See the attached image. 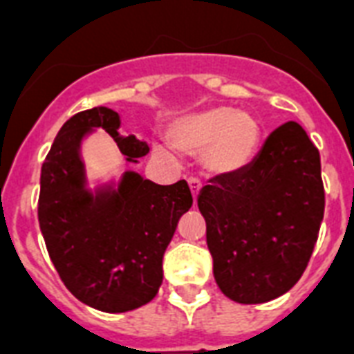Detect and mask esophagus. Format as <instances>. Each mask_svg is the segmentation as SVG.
Here are the masks:
<instances>
[{"label": "esophagus", "instance_id": "obj_1", "mask_svg": "<svg viewBox=\"0 0 354 354\" xmlns=\"http://www.w3.org/2000/svg\"><path fill=\"white\" fill-rule=\"evenodd\" d=\"M189 189H191V193H193V198L196 200L200 189H202V183H200V180H196V178H189Z\"/></svg>", "mask_w": 354, "mask_h": 354}]
</instances>
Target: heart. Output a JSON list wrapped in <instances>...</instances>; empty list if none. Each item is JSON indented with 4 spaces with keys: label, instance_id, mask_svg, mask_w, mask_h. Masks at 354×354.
<instances>
[{
    "label": "heart",
    "instance_id": "b5f03b06",
    "mask_svg": "<svg viewBox=\"0 0 354 354\" xmlns=\"http://www.w3.org/2000/svg\"><path fill=\"white\" fill-rule=\"evenodd\" d=\"M167 139L185 154L202 152V165L213 174H236L257 152L261 127L250 113L216 106L174 121Z\"/></svg>",
    "mask_w": 354,
    "mask_h": 354
}]
</instances>
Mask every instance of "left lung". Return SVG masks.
<instances>
[{
	"label": "left lung",
	"mask_w": 354,
	"mask_h": 354,
	"mask_svg": "<svg viewBox=\"0 0 354 354\" xmlns=\"http://www.w3.org/2000/svg\"><path fill=\"white\" fill-rule=\"evenodd\" d=\"M198 209L222 294L242 305L283 296L307 268L324 221L318 149L297 122L281 124L246 169L202 187Z\"/></svg>",
	"instance_id": "8db88e82"
}]
</instances>
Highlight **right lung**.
Here are the masks:
<instances>
[{
  "label": "right lung",
  "instance_id": "add662e5",
  "mask_svg": "<svg viewBox=\"0 0 354 354\" xmlns=\"http://www.w3.org/2000/svg\"><path fill=\"white\" fill-rule=\"evenodd\" d=\"M119 127V113L106 106L64 122L41 165L38 198L41 235L60 279L79 301L110 314L154 299L163 253L193 205L185 180L158 185L133 171L88 187L80 147L95 128L112 136L127 161L149 154V145L121 136Z\"/></svg>",
  "mask_w": 354,
  "mask_h": 354
}]
</instances>
